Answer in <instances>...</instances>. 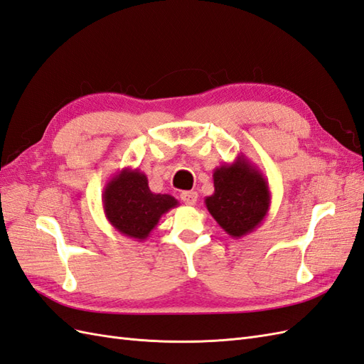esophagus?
<instances>
[{
  "instance_id": "34e87169",
  "label": "esophagus",
  "mask_w": 364,
  "mask_h": 364,
  "mask_svg": "<svg viewBox=\"0 0 364 364\" xmlns=\"http://www.w3.org/2000/svg\"><path fill=\"white\" fill-rule=\"evenodd\" d=\"M181 199H182V202L187 203V205H196L198 193L196 191H182Z\"/></svg>"
}]
</instances>
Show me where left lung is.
<instances>
[{
  "instance_id": "obj_1",
  "label": "left lung",
  "mask_w": 364,
  "mask_h": 364,
  "mask_svg": "<svg viewBox=\"0 0 364 364\" xmlns=\"http://www.w3.org/2000/svg\"><path fill=\"white\" fill-rule=\"evenodd\" d=\"M215 193L205 198L210 215L232 237L258 228L270 210L272 194L264 174L244 154L213 173Z\"/></svg>"
}]
</instances>
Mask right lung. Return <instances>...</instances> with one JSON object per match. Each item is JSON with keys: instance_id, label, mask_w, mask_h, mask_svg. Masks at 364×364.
I'll return each instance as SVG.
<instances>
[{"instance_id": "right-lung-1", "label": "right lung", "mask_w": 364, "mask_h": 364, "mask_svg": "<svg viewBox=\"0 0 364 364\" xmlns=\"http://www.w3.org/2000/svg\"><path fill=\"white\" fill-rule=\"evenodd\" d=\"M102 202L109 224L119 233L140 242L149 236L165 213L179 205L170 194L149 190L146 174L139 168H123L114 174L103 190Z\"/></svg>"}]
</instances>
